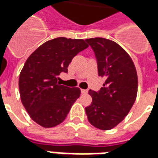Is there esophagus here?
<instances>
[{
  "label": "esophagus",
  "mask_w": 158,
  "mask_h": 158,
  "mask_svg": "<svg viewBox=\"0 0 158 158\" xmlns=\"http://www.w3.org/2000/svg\"><path fill=\"white\" fill-rule=\"evenodd\" d=\"M81 93H82V94H86V93L88 92V90H85V89H81Z\"/></svg>",
  "instance_id": "esophagus-1"
}]
</instances>
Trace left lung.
<instances>
[{"label":"left lung","mask_w":158,"mask_h":158,"mask_svg":"<svg viewBox=\"0 0 158 158\" xmlns=\"http://www.w3.org/2000/svg\"><path fill=\"white\" fill-rule=\"evenodd\" d=\"M85 41L95 52L98 74L106 82L98 92L89 90L92 97L85 113L90 124L99 129L110 130L129 114L138 93V75L129 53L117 43L104 38Z\"/></svg>","instance_id":"1"}]
</instances>
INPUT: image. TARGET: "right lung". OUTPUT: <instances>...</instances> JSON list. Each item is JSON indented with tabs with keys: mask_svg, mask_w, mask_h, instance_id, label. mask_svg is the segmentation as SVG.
I'll list each match as a JSON object with an SVG mask.
<instances>
[{
	"mask_svg": "<svg viewBox=\"0 0 158 158\" xmlns=\"http://www.w3.org/2000/svg\"><path fill=\"white\" fill-rule=\"evenodd\" d=\"M88 46L83 40L58 37L28 57L19 74V89L22 104L35 123L52 128L64 121L81 90L60 85L57 77L68 73L73 57Z\"/></svg>",
	"mask_w": 158,
	"mask_h": 158,
	"instance_id": "1",
	"label": "right lung"
}]
</instances>
